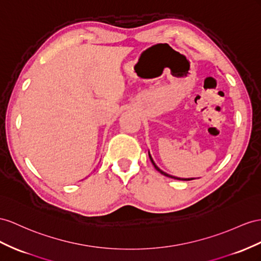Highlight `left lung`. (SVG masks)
Listing matches in <instances>:
<instances>
[{"label": "left lung", "instance_id": "1", "mask_svg": "<svg viewBox=\"0 0 261 261\" xmlns=\"http://www.w3.org/2000/svg\"><path fill=\"white\" fill-rule=\"evenodd\" d=\"M149 158H150V160H151V162H152V164L154 165V168L161 173V174H163V175H165V176H168V177H171V178H174V179H181V181H190V179H193V178H179V177H176V176H172V175H170V174H166L165 172H163L162 170H160L158 166H156V164L154 163V161H153V159H152V156L150 155V152H149Z\"/></svg>", "mask_w": 261, "mask_h": 261}]
</instances>
